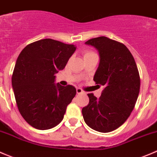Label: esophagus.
<instances>
[{"mask_svg": "<svg viewBox=\"0 0 157 157\" xmlns=\"http://www.w3.org/2000/svg\"><path fill=\"white\" fill-rule=\"evenodd\" d=\"M76 92H77V94H84V91H82V89H81V88H76Z\"/></svg>", "mask_w": 157, "mask_h": 157, "instance_id": "obj_1", "label": "esophagus"}]
</instances>
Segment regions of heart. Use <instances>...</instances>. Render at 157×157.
<instances>
[{"mask_svg": "<svg viewBox=\"0 0 157 157\" xmlns=\"http://www.w3.org/2000/svg\"><path fill=\"white\" fill-rule=\"evenodd\" d=\"M90 54H93V52H87L85 53V56H87V55H90Z\"/></svg>", "mask_w": 157, "mask_h": 157, "instance_id": "1", "label": "heart"}]
</instances>
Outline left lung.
I'll return each mask as SVG.
<instances>
[{"label":"left lung","instance_id":"8db88e82","mask_svg":"<svg viewBox=\"0 0 157 157\" xmlns=\"http://www.w3.org/2000/svg\"><path fill=\"white\" fill-rule=\"evenodd\" d=\"M85 43L98 51L100 63L93 79L105 88L99 98L88 94L89 103L82 108V115L91 129L108 133L121 126L131 115L140 92L139 72L123 43L105 36Z\"/></svg>","mask_w":157,"mask_h":157}]
</instances>
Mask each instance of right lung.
I'll use <instances>...</instances> for the list:
<instances>
[{
    "label": "right lung",
    "instance_id": "1",
    "mask_svg": "<svg viewBox=\"0 0 157 157\" xmlns=\"http://www.w3.org/2000/svg\"><path fill=\"white\" fill-rule=\"evenodd\" d=\"M76 46L52 39L26 46L20 53L12 75V87L20 113L38 130H48L63 121L66 108L76 94L72 85L55 83Z\"/></svg>",
    "mask_w": 157,
    "mask_h": 157
}]
</instances>
